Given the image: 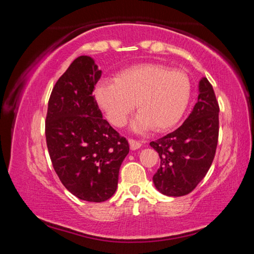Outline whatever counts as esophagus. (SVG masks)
I'll return each instance as SVG.
<instances>
[{
    "label": "esophagus",
    "instance_id": "34e87169",
    "mask_svg": "<svg viewBox=\"0 0 254 254\" xmlns=\"http://www.w3.org/2000/svg\"><path fill=\"white\" fill-rule=\"evenodd\" d=\"M128 143H130V148L132 150H136L141 147V142L134 139H128Z\"/></svg>",
    "mask_w": 254,
    "mask_h": 254
}]
</instances>
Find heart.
<instances>
[{"label":"heart","mask_w":254,"mask_h":254,"mask_svg":"<svg viewBox=\"0 0 254 254\" xmlns=\"http://www.w3.org/2000/svg\"><path fill=\"white\" fill-rule=\"evenodd\" d=\"M191 95L186 72L160 64H140L119 71L114 80L103 79L94 89L98 106L115 127H123L136 107L135 131L169 130L179 122Z\"/></svg>","instance_id":"obj_1"}]
</instances>
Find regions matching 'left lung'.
Segmentation results:
<instances>
[{
	"label": "left lung",
	"mask_w": 254,
	"mask_h": 254,
	"mask_svg": "<svg viewBox=\"0 0 254 254\" xmlns=\"http://www.w3.org/2000/svg\"><path fill=\"white\" fill-rule=\"evenodd\" d=\"M218 112L213 86L204 77L199 81L198 101L186 121L177 130L150 142L160 157L153 183L163 195H187L204 179L216 152Z\"/></svg>",
	"instance_id": "left-lung-1"
}]
</instances>
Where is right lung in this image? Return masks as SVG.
<instances>
[{
    "label": "right lung",
    "instance_id": "1",
    "mask_svg": "<svg viewBox=\"0 0 254 254\" xmlns=\"http://www.w3.org/2000/svg\"><path fill=\"white\" fill-rule=\"evenodd\" d=\"M102 70L79 56L54 86L46 117L51 163L72 195L93 203L114 195L128 143L103 119L93 96Z\"/></svg>",
    "mask_w": 254,
    "mask_h": 254
}]
</instances>
